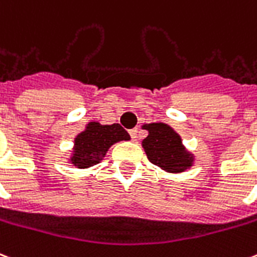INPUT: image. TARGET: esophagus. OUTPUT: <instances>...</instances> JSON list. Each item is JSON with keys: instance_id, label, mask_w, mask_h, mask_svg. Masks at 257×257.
I'll use <instances>...</instances> for the list:
<instances>
[{"instance_id": "34e87169", "label": "esophagus", "mask_w": 257, "mask_h": 257, "mask_svg": "<svg viewBox=\"0 0 257 257\" xmlns=\"http://www.w3.org/2000/svg\"><path fill=\"white\" fill-rule=\"evenodd\" d=\"M137 133H139V129H137V128H133V129H131V131H129V135H131V137H132V140H136Z\"/></svg>"}]
</instances>
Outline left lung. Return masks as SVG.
Segmentation results:
<instances>
[{
	"instance_id": "8db88e82",
	"label": "left lung",
	"mask_w": 257,
	"mask_h": 257,
	"mask_svg": "<svg viewBox=\"0 0 257 257\" xmlns=\"http://www.w3.org/2000/svg\"><path fill=\"white\" fill-rule=\"evenodd\" d=\"M148 136L142 146L151 163L170 174H181L193 167L194 155L186 150L182 137L164 122L144 124Z\"/></svg>"
}]
</instances>
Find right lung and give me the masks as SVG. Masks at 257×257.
I'll return each instance as SVG.
<instances>
[{
    "label": "right lung",
    "instance_id": "obj_1",
    "mask_svg": "<svg viewBox=\"0 0 257 257\" xmlns=\"http://www.w3.org/2000/svg\"><path fill=\"white\" fill-rule=\"evenodd\" d=\"M131 140L129 133L120 124L102 125L97 121L86 124L85 131L74 139L68 163L76 168H89L101 163L113 144Z\"/></svg>",
    "mask_w": 257,
    "mask_h": 257
}]
</instances>
